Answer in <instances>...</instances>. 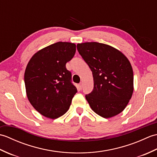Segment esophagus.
Here are the masks:
<instances>
[{"instance_id": "esophagus-1", "label": "esophagus", "mask_w": 157, "mask_h": 157, "mask_svg": "<svg viewBox=\"0 0 157 157\" xmlns=\"http://www.w3.org/2000/svg\"><path fill=\"white\" fill-rule=\"evenodd\" d=\"M82 86H83V84H82V82H80V83H79V88L82 89Z\"/></svg>"}]
</instances>
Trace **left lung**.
Here are the masks:
<instances>
[{
    "instance_id": "8db88e82",
    "label": "left lung",
    "mask_w": 157,
    "mask_h": 157,
    "mask_svg": "<svg viewBox=\"0 0 157 157\" xmlns=\"http://www.w3.org/2000/svg\"><path fill=\"white\" fill-rule=\"evenodd\" d=\"M77 49L92 72L94 89L86 98L104 118L125 109L134 91V74L128 58L112 46L98 42L78 44Z\"/></svg>"
}]
</instances>
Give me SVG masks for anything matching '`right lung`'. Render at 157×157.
<instances>
[{
	"mask_svg": "<svg viewBox=\"0 0 157 157\" xmlns=\"http://www.w3.org/2000/svg\"><path fill=\"white\" fill-rule=\"evenodd\" d=\"M76 45L59 42L33 55L26 67L24 82L28 98L36 111L56 119L68 111L78 92L66 63L74 56Z\"/></svg>",
	"mask_w": 157,
	"mask_h": 157,
	"instance_id": "1",
	"label": "right lung"
}]
</instances>
